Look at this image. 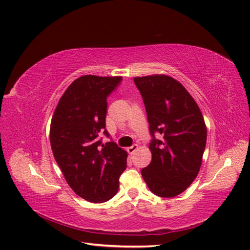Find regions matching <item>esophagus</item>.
Masks as SVG:
<instances>
[{"label": "esophagus", "instance_id": "esophagus-1", "mask_svg": "<svg viewBox=\"0 0 250 250\" xmlns=\"http://www.w3.org/2000/svg\"><path fill=\"white\" fill-rule=\"evenodd\" d=\"M137 148H139V146H137L136 144L135 145H133V146H131V147H128V152L130 153V155H133V153L137 150Z\"/></svg>", "mask_w": 250, "mask_h": 250}]
</instances>
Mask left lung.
Wrapping results in <instances>:
<instances>
[{
    "label": "left lung",
    "mask_w": 250,
    "mask_h": 250,
    "mask_svg": "<svg viewBox=\"0 0 250 250\" xmlns=\"http://www.w3.org/2000/svg\"><path fill=\"white\" fill-rule=\"evenodd\" d=\"M144 101L152 141L151 162L142 176L152 193L174 198L198 176L207 130L200 107L176 79L167 75L134 77ZM162 134L161 140L154 133Z\"/></svg>",
    "instance_id": "8db88e82"
}]
</instances>
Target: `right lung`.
<instances>
[{"label": "right lung", "mask_w": 250, "mask_h": 250, "mask_svg": "<svg viewBox=\"0 0 250 250\" xmlns=\"http://www.w3.org/2000/svg\"><path fill=\"white\" fill-rule=\"evenodd\" d=\"M122 77L83 75L63 93L50 124L52 153L74 192L92 203L110 200L119 188L128 153L114 142L102 144L107 99Z\"/></svg>", "instance_id": "right-lung-1"}]
</instances>
